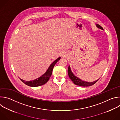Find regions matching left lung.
<instances>
[{"label":"left lung","instance_id":"obj_1","mask_svg":"<svg viewBox=\"0 0 120 120\" xmlns=\"http://www.w3.org/2000/svg\"><path fill=\"white\" fill-rule=\"evenodd\" d=\"M96 26L98 28H100L102 30H104L103 28H102L99 25L97 24ZM68 75H69V77L70 78V79L72 81V82L75 84L79 85V86H91V85H93V84L95 83L99 80L98 79V80H96V81L91 82H84L83 81H82L81 79H79L78 78L76 77V76H75L73 74V73L72 72V71L71 70L70 66H69V67H68Z\"/></svg>","mask_w":120,"mask_h":120}]
</instances>
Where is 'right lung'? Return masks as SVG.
Instances as JSON below:
<instances>
[{"label": "right lung", "instance_id": "right-lung-1", "mask_svg": "<svg viewBox=\"0 0 120 120\" xmlns=\"http://www.w3.org/2000/svg\"><path fill=\"white\" fill-rule=\"evenodd\" d=\"M60 58L61 57H59L51 64L48 68V69H47L46 73L45 74H44L42 76H41L40 77L31 81H26L20 79V80L24 83H25L26 85L31 87L39 86H41V85L45 84L48 82L51 75H52L53 69L55 65L60 59Z\"/></svg>", "mask_w": 120, "mask_h": 120}]
</instances>
